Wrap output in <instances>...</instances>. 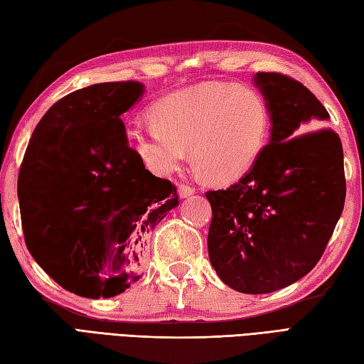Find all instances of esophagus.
I'll return each mask as SVG.
<instances>
[{
  "label": "esophagus",
  "instance_id": "obj_1",
  "mask_svg": "<svg viewBox=\"0 0 364 364\" xmlns=\"http://www.w3.org/2000/svg\"><path fill=\"white\" fill-rule=\"evenodd\" d=\"M196 192L194 186H189V184H178V194L181 198H188Z\"/></svg>",
  "mask_w": 364,
  "mask_h": 364
}]
</instances>
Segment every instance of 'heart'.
I'll return each mask as SVG.
<instances>
[{
	"mask_svg": "<svg viewBox=\"0 0 364 364\" xmlns=\"http://www.w3.org/2000/svg\"><path fill=\"white\" fill-rule=\"evenodd\" d=\"M151 125L131 129L129 139L142 164L168 176L186 158L214 181L242 175L264 145L269 109L252 87L228 82L175 92L150 109Z\"/></svg>",
	"mask_w": 364,
	"mask_h": 364,
	"instance_id": "heart-1",
	"label": "heart"
}]
</instances>
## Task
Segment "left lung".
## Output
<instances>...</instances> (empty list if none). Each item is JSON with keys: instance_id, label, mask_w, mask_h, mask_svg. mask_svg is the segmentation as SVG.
I'll use <instances>...</instances> for the list:
<instances>
[{"instance_id": "obj_1", "label": "left lung", "mask_w": 364, "mask_h": 364, "mask_svg": "<svg viewBox=\"0 0 364 364\" xmlns=\"http://www.w3.org/2000/svg\"><path fill=\"white\" fill-rule=\"evenodd\" d=\"M253 82L267 103L269 144L237 183L205 194L208 253L230 288L267 294L321 259L344 208V154L335 131L318 129L330 115L304 84L272 72Z\"/></svg>"}]
</instances>
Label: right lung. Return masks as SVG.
Segmentation results:
<instances>
[{"instance_id":"add662e5","label":"right lung","mask_w":364,"mask_h":364,"mask_svg":"<svg viewBox=\"0 0 364 364\" xmlns=\"http://www.w3.org/2000/svg\"><path fill=\"white\" fill-rule=\"evenodd\" d=\"M137 81L75 90L45 112L18 173L29 253L64 289L114 297L142 277L146 239L178 206L175 184L146 170L120 119Z\"/></svg>"}]
</instances>
